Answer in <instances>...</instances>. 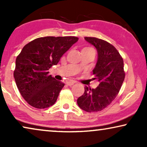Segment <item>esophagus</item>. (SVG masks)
Returning a JSON list of instances; mask_svg holds the SVG:
<instances>
[{
	"instance_id": "34e87169",
	"label": "esophagus",
	"mask_w": 147,
	"mask_h": 147,
	"mask_svg": "<svg viewBox=\"0 0 147 147\" xmlns=\"http://www.w3.org/2000/svg\"><path fill=\"white\" fill-rule=\"evenodd\" d=\"M74 84H75V82H74V81H69V82H66V84H67V86H69L74 85Z\"/></svg>"
}]
</instances>
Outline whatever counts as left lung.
Listing matches in <instances>:
<instances>
[{"label": "left lung", "mask_w": 147, "mask_h": 147, "mask_svg": "<svg viewBox=\"0 0 147 147\" xmlns=\"http://www.w3.org/2000/svg\"><path fill=\"white\" fill-rule=\"evenodd\" d=\"M84 39L97 50L93 74L99 85L95 89L85 86L84 93L78 98L77 103L86 112H99L111 104L120 91L125 77L124 62L117 49L107 41L96 37Z\"/></svg>", "instance_id": "left-lung-1"}]
</instances>
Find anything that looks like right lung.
<instances>
[{
  "mask_svg": "<svg viewBox=\"0 0 147 147\" xmlns=\"http://www.w3.org/2000/svg\"><path fill=\"white\" fill-rule=\"evenodd\" d=\"M78 41L76 37H39L23 48L16 59L14 77L29 105L43 109L55 104L65 84L49 75L48 70Z\"/></svg>",
  "mask_w": 147,
  "mask_h": 147,
  "instance_id": "1",
  "label": "right lung"
}]
</instances>
